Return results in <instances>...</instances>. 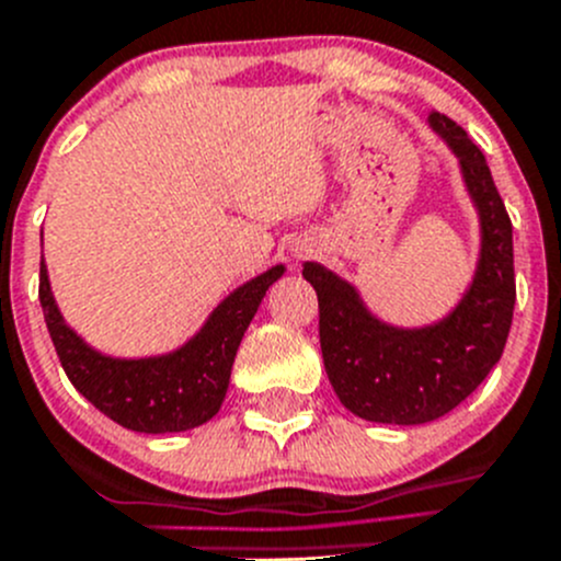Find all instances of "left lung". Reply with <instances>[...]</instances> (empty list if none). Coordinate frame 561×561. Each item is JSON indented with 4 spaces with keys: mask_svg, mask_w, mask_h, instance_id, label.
Here are the masks:
<instances>
[{
    "mask_svg": "<svg viewBox=\"0 0 561 561\" xmlns=\"http://www.w3.org/2000/svg\"><path fill=\"white\" fill-rule=\"evenodd\" d=\"M430 121L460 157L482 215L477 280L457 311L435 328H388L333 272L319 264L302 270L319 297V344L330 386L346 410L377 424H426L471 397L499 364L515 311L512 222L484 153L451 117L432 112Z\"/></svg>",
    "mask_w": 561,
    "mask_h": 561,
    "instance_id": "1",
    "label": "left lung"
}]
</instances>
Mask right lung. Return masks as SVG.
<instances>
[{"label": "right lung", "instance_id": "1", "mask_svg": "<svg viewBox=\"0 0 561 561\" xmlns=\"http://www.w3.org/2000/svg\"><path fill=\"white\" fill-rule=\"evenodd\" d=\"M280 275L284 266H272L244 284L211 313L206 328L190 344L173 355L148 360H112L90 350L73 330H68L51 300L44 261L37 297L44 306L51 344L73 388L126 430L159 435L206 424L220 410L239 341L266 289Z\"/></svg>", "mask_w": 561, "mask_h": 561}]
</instances>
